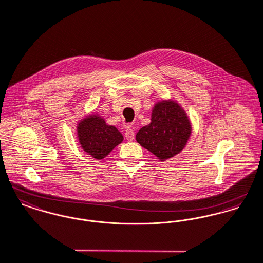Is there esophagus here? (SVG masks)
Instances as JSON below:
<instances>
[{
	"instance_id": "obj_1",
	"label": "esophagus",
	"mask_w": 263,
	"mask_h": 263,
	"mask_svg": "<svg viewBox=\"0 0 263 263\" xmlns=\"http://www.w3.org/2000/svg\"><path fill=\"white\" fill-rule=\"evenodd\" d=\"M125 138H126L128 141L134 140V138H135V133H134V130H133L132 128L127 127V128H126V130H125Z\"/></svg>"
}]
</instances>
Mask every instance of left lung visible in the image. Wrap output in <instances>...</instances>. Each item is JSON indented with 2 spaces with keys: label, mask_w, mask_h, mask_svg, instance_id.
<instances>
[{
  "label": "left lung",
  "mask_w": 263,
  "mask_h": 263,
  "mask_svg": "<svg viewBox=\"0 0 263 263\" xmlns=\"http://www.w3.org/2000/svg\"><path fill=\"white\" fill-rule=\"evenodd\" d=\"M191 129L190 121L178 103L161 101L154 105L151 124L138 130L136 139L142 147L164 161L185 147Z\"/></svg>",
  "instance_id": "left-lung-1"
}]
</instances>
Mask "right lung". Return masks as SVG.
<instances>
[{
	"label": "right lung",
	"mask_w": 263,
	"mask_h": 263,
	"mask_svg": "<svg viewBox=\"0 0 263 263\" xmlns=\"http://www.w3.org/2000/svg\"><path fill=\"white\" fill-rule=\"evenodd\" d=\"M77 135L84 152L96 159H103L124 139L117 127L107 125L98 115L88 116L80 121Z\"/></svg>",
	"instance_id": "add662e5"
}]
</instances>
